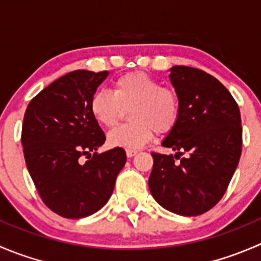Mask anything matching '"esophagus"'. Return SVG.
I'll return each mask as SVG.
<instances>
[{"label":"esophagus","instance_id":"obj_1","mask_svg":"<svg viewBox=\"0 0 261 261\" xmlns=\"http://www.w3.org/2000/svg\"><path fill=\"white\" fill-rule=\"evenodd\" d=\"M136 154H138V151H136V150H126V156L127 158L135 156Z\"/></svg>","mask_w":261,"mask_h":261}]
</instances>
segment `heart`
I'll return each mask as SVG.
<instances>
[{
	"instance_id": "b5f03b06",
	"label": "heart",
	"mask_w": 261,
	"mask_h": 261,
	"mask_svg": "<svg viewBox=\"0 0 261 261\" xmlns=\"http://www.w3.org/2000/svg\"><path fill=\"white\" fill-rule=\"evenodd\" d=\"M130 110L133 123L121 126L109 134L114 147L135 150L149 143L154 133H169L180 114L179 94L174 88L162 87L150 75L141 72L126 73L114 82L112 92L98 89L89 103L94 120L107 128L115 127L123 109Z\"/></svg>"
}]
</instances>
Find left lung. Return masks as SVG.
I'll use <instances>...</instances> for the list:
<instances>
[{"label": "left lung", "mask_w": 261, "mask_h": 261, "mask_svg": "<svg viewBox=\"0 0 261 261\" xmlns=\"http://www.w3.org/2000/svg\"><path fill=\"white\" fill-rule=\"evenodd\" d=\"M169 70L180 114L162 145L177 152L174 156L151 152L149 188L168 211L198 216L222 198L238 168L243 143L240 110L226 87L208 73L184 65ZM183 152L187 156L175 163Z\"/></svg>", "instance_id": "left-lung-1"}]
</instances>
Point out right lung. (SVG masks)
Segmentation results:
<instances>
[{
  "instance_id": "obj_1",
  "label": "right lung",
  "mask_w": 261,
  "mask_h": 261,
  "mask_svg": "<svg viewBox=\"0 0 261 261\" xmlns=\"http://www.w3.org/2000/svg\"><path fill=\"white\" fill-rule=\"evenodd\" d=\"M107 75V70L68 73L34 97L23 116L26 167L44 203L62 217L99 211L126 163L122 147L96 152L106 136L89 103ZM83 154L90 156L86 163L80 160Z\"/></svg>"
}]
</instances>
